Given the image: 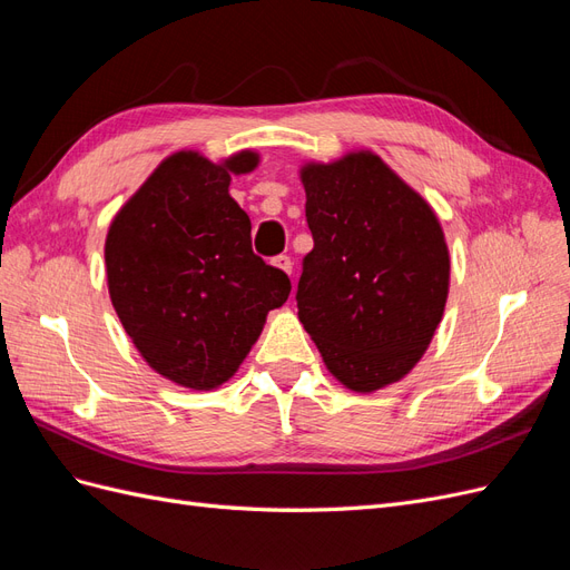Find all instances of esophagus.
Wrapping results in <instances>:
<instances>
[{
    "label": "esophagus",
    "mask_w": 570,
    "mask_h": 570,
    "mask_svg": "<svg viewBox=\"0 0 570 570\" xmlns=\"http://www.w3.org/2000/svg\"><path fill=\"white\" fill-rule=\"evenodd\" d=\"M273 266H275V268H281V271H285V273L289 275V273H292V258H289L287 254H278V256L273 258Z\"/></svg>",
    "instance_id": "1"
}]
</instances>
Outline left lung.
Segmentation results:
<instances>
[{
    "label": "left lung",
    "mask_w": 570,
    "mask_h": 570,
    "mask_svg": "<svg viewBox=\"0 0 570 570\" xmlns=\"http://www.w3.org/2000/svg\"><path fill=\"white\" fill-rule=\"evenodd\" d=\"M314 249L297 308L342 385L373 392L428 350L450 289V252L433 209L371 151L302 168Z\"/></svg>",
    "instance_id": "left-lung-1"
}]
</instances>
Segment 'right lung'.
Wrapping results in <instances>:
<instances>
[{"label": "right lung", "mask_w": 570, "mask_h": 570, "mask_svg": "<svg viewBox=\"0 0 570 570\" xmlns=\"http://www.w3.org/2000/svg\"><path fill=\"white\" fill-rule=\"evenodd\" d=\"M256 164L254 151L223 166L178 151L109 228L111 304L147 364L178 385L226 383L292 289L285 271L254 254L249 216L228 195L230 174Z\"/></svg>", "instance_id": "1"}]
</instances>
